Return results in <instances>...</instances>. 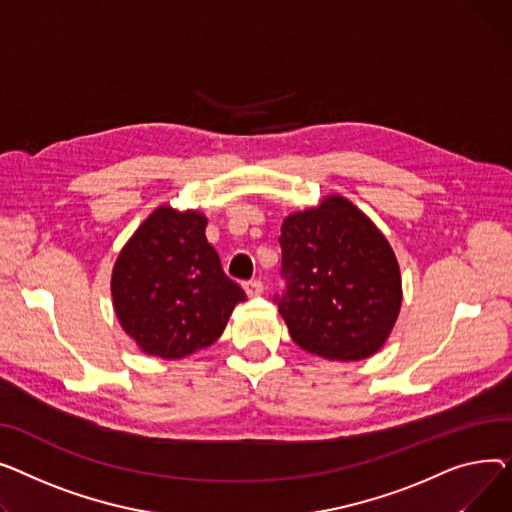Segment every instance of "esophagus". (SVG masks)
<instances>
[{
	"label": "esophagus",
	"instance_id": "esophagus-1",
	"mask_svg": "<svg viewBox=\"0 0 512 512\" xmlns=\"http://www.w3.org/2000/svg\"><path fill=\"white\" fill-rule=\"evenodd\" d=\"M244 289H246L248 297H258V295L264 293V285L260 281H250V283L244 285Z\"/></svg>",
	"mask_w": 512,
	"mask_h": 512
}]
</instances>
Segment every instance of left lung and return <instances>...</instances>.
<instances>
[{"mask_svg":"<svg viewBox=\"0 0 512 512\" xmlns=\"http://www.w3.org/2000/svg\"><path fill=\"white\" fill-rule=\"evenodd\" d=\"M279 297L291 339L330 362H359L388 341L403 304L397 256L384 233L351 200L324 196L281 225Z\"/></svg>","mask_w":512,"mask_h":512,"instance_id":"obj_1","label":"left lung"}]
</instances>
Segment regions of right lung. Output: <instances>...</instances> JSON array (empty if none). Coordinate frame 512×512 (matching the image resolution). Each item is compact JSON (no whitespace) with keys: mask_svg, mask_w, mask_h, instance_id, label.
Here are the masks:
<instances>
[{"mask_svg":"<svg viewBox=\"0 0 512 512\" xmlns=\"http://www.w3.org/2000/svg\"><path fill=\"white\" fill-rule=\"evenodd\" d=\"M200 210L157 206L119 250L111 273L115 316L136 347L184 359L213 345L246 293L225 277Z\"/></svg>","mask_w":512,"mask_h":512,"instance_id":"obj_1","label":"right lung"}]
</instances>
